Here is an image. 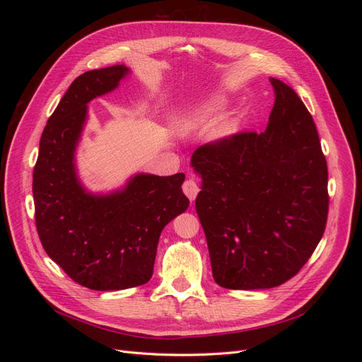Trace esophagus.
<instances>
[{"label":"esophagus","instance_id":"34e87169","mask_svg":"<svg viewBox=\"0 0 362 362\" xmlns=\"http://www.w3.org/2000/svg\"><path fill=\"white\" fill-rule=\"evenodd\" d=\"M182 192L193 202L196 199V196H198V193H199V187H198V184H196L194 180L189 178V180H185L184 184H182Z\"/></svg>","mask_w":362,"mask_h":362}]
</instances>
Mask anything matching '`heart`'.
<instances>
[{
    "mask_svg": "<svg viewBox=\"0 0 362 362\" xmlns=\"http://www.w3.org/2000/svg\"><path fill=\"white\" fill-rule=\"evenodd\" d=\"M226 105H228V101L221 95L206 96L199 103H196L187 113L175 119V128L178 129V133L187 134L193 129L210 127L218 117H221V115L225 112ZM237 129H238V122L235 119L229 117L214 127L211 137L216 141H222L235 134Z\"/></svg>",
    "mask_w": 362,
    "mask_h": 362,
    "instance_id": "obj_1",
    "label": "heart"
}]
</instances>
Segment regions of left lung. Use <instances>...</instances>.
<instances>
[{"label":"left lung","mask_w":362,"mask_h":362,"mask_svg":"<svg viewBox=\"0 0 362 362\" xmlns=\"http://www.w3.org/2000/svg\"><path fill=\"white\" fill-rule=\"evenodd\" d=\"M275 104L262 133L196 149V213L213 278L231 290L273 288L313 255L327 218V166L314 120L291 87L270 78Z\"/></svg>","instance_id":"8db88e82"}]
</instances>
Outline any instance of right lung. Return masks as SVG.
<instances>
[{"label":"right lung","mask_w":362,"mask_h":362,"mask_svg":"<svg viewBox=\"0 0 362 362\" xmlns=\"http://www.w3.org/2000/svg\"><path fill=\"white\" fill-rule=\"evenodd\" d=\"M131 74L125 64L75 78L43 129L33 172L36 226L48 257L80 286L98 291L133 288L154 272L158 238L184 213V173H136L124 187L93 193L75 163L87 122V104L117 89Z\"/></svg>","instance_id":"obj_1"}]
</instances>
